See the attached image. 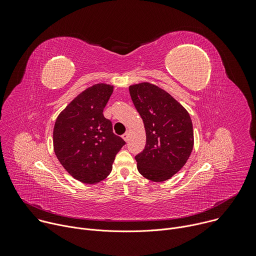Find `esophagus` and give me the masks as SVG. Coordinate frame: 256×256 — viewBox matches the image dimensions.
Wrapping results in <instances>:
<instances>
[{
	"instance_id": "34e87169",
	"label": "esophagus",
	"mask_w": 256,
	"mask_h": 256,
	"mask_svg": "<svg viewBox=\"0 0 256 256\" xmlns=\"http://www.w3.org/2000/svg\"><path fill=\"white\" fill-rule=\"evenodd\" d=\"M122 136V138H124L126 142H128V138H130V134H128V132H124Z\"/></svg>"
}]
</instances>
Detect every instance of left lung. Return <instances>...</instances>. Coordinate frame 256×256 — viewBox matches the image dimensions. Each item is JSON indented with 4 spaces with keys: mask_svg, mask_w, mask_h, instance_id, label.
<instances>
[{
    "mask_svg": "<svg viewBox=\"0 0 256 256\" xmlns=\"http://www.w3.org/2000/svg\"><path fill=\"white\" fill-rule=\"evenodd\" d=\"M130 94L147 136L144 149L134 157L138 170L149 180L165 181L184 166L192 154V118L178 101L153 84L132 85Z\"/></svg>",
    "mask_w": 256,
    "mask_h": 256,
    "instance_id": "obj_1",
    "label": "left lung"
}]
</instances>
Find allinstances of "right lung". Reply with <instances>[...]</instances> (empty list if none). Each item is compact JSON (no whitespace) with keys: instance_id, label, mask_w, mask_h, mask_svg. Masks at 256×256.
I'll return each instance as SVG.
<instances>
[{"instance_id":"right-lung-1","label":"right lung","mask_w":256,"mask_h":256,"mask_svg":"<svg viewBox=\"0 0 256 256\" xmlns=\"http://www.w3.org/2000/svg\"><path fill=\"white\" fill-rule=\"evenodd\" d=\"M112 92L114 86L103 83L89 87L64 109L54 124V153L62 167L83 184H97L110 174L116 154L126 144L103 116Z\"/></svg>"}]
</instances>
